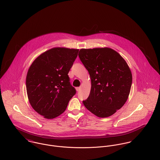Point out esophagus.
<instances>
[{"label": "esophagus", "instance_id": "obj_1", "mask_svg": "<svg viewBox=\"0 0 160 160\" xmlns=\"http://www.w3.org/2000/svg\"><path fill=\"white\" fill-rule=\"evenodd\" d=\"M80 89H81V88H80L79 87H78V88H76V91H77L78 92L79 91H80Z\"/></svg>", "mask_w": 160, "mask_h": 160}]
</instances>
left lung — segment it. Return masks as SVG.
Returning <instances> with one entry per match:
<instances>
[{
  "label": "left lung",
  "instance_id": "left-lung-1",
  "mask_svg": "<svg viewBox=\"0 0 160 160\" xmlns=\"http://www.w3.org/2000/svg\"><path fill=\"white\" fill-rule=\"evenodd\" d=\"M78 56L88 71L91 89L82 101L86 108L100 118L112 116L126 103L132 77L124 58L110 48L81 49Z\"/></svg>",
  "mask_w": 160,
  "mask_h": 160
}]
</instances>
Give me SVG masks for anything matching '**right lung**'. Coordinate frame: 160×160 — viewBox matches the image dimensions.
<instances>
[{
  "instance_id": "1",
  "label": "right lung",
  "mask_w": 160,
  "mask_h": 160,
  "mask_svg": "<svg viewBox=\"0 0 160 160\" xmlns=\"http://www.w3.org/2000/svg\"><path fill=\"white\" fill-rule=\"evenodd\" d=\"M78 52L74 48H51L39 55L28 69L26 86L29 103L47 119L62 114L76 94L68 74Z\"/></svg>"
}]
</instances>
